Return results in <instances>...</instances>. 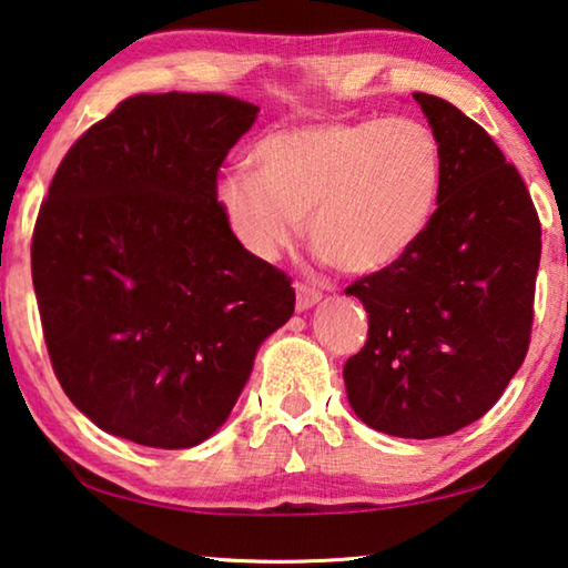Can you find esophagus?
Here are the masks:
<instances>
[{
	"label": "esophagus",
	"mask_w": 568,
	"mask_h": 568,
	"mask_svg": "<svg viewBox=\"0 0 568 568\" xmlns=\"http://www.w3.org/2000/svg\"><path fill=\"white\" fill-rule=\"evenodd\" d=\"M294 292H297V310L300 312L315 307V304L323 300V294H320L317 290H312V286H307V284H294Z\"/></svg>",
	"instance_id": "obj_1"
}]
</instances>
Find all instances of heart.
Segmentation results:
<instances>
[{"instance_id": "obj_1", "label": "heart", "mask_w": 568, "mask_h": 568, "mask_svg": "<svg viewBox=\"0 0 568 568\" xmlns=\"http://www.w3.org/2000/svg\"><path fill=\"white\" fill-rule=\"evenodd\" d=\"M256 169H227L217 204L235 241L258 261L282 256L302 233L333 266L374 274L405 258L430 227L443 153L420 120L315 122L268 133Z\"/></svg>"}]
</instances>
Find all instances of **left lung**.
Masks as SVG:
<instances>
[{"mask_svg":"<svg viewBox=\"0 0 568 568\" xmlns=\"http://www.w3.org/2000/svg\"><path fill=\"white\" fill-rule=\"evenodd\" d=\"M443 153L438 210L423 241L353 282L368 341L343 366L358 420L394 438H440L491 409L523 366L540 264L523 176L471 118L415 92Z\"/></svg>","mask_w":568,"mask_h":568,"instance_id":"8db88e82","label":"left lung"}]
</instances>
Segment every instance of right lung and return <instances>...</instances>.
<instances>
[{"instance_id":"right-lung-1","label":"right lung","mask_w":568,"mask_h":568,"mask_svg":"<svg viewBox=\"0 0 568 568\" xmlns=\"http://www.w3.org/2000/svg\"><path fill=\"white\" fill-rule=\"evenodd\" d=\"M256 118L225 94H138L55 171L32 286L53 372L104 433L200 446L292 317V278L253 258L217 204V171Z\"/></svg>"}]
</instances>
